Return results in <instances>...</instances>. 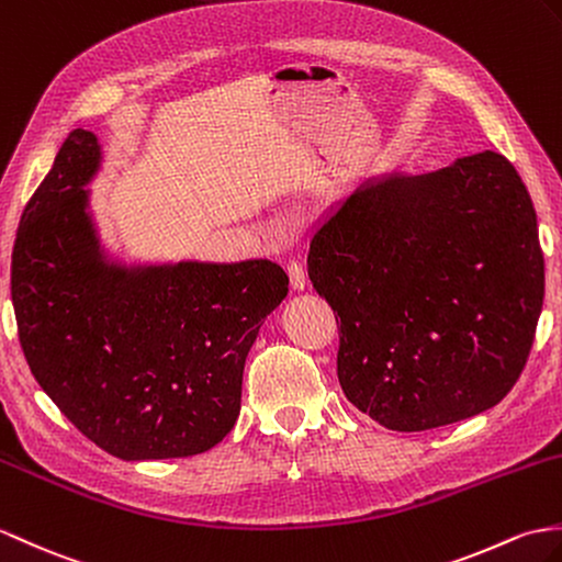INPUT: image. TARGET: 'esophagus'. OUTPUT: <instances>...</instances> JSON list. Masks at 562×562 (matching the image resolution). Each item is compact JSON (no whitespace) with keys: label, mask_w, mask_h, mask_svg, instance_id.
I'll list each match as a JSON object with an SVG mask.
<instances>
[{"label":"esophagus","mask_w":562,"mask_h":562,"mask_svg":"<svg viewBox=\"0 0 562 562\" xmlns=\"http://www.w3.org/2000/svg\"><path fill=\"white\" fill-rule=\"evenodd\" d=\"M286 276H290L292 290H296V292L304 290V286H306V276H304L302 263H296V260H290V263H286Z\"/></svg>","instance_id":"34e87169"}]
</instances>
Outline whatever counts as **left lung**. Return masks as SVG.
Instances as JSON below:
<instances>
[{
	"mask_svg": "<svg viewBox=\"0 0 562 562\" xmlns=\"http://www.w3.org/2000/svg\"><path fill=\"white\" fill-rule=\"evenodd\" d=\"M306 263L340 316L345 395L385 428L469 419L525 369L543 254L527 187L501 153L367 181L323 215Z\"/></svg>",
	"mask_w": 562,
	"mask_h": 562,
	"instance_id": "obj_1",
	"label": "left lung"
}]
</instances>
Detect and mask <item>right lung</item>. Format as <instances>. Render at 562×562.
Returning a JSON list of instances; mask_svg holds the SVG:
<instances>
[{
  "mask_svg": "<svg viewBox=\"0 0 562 562\" xmlns=\"http://www.w3.org/2000/svg\"><path fill=\"white\" fill-rule=\"evenodd\" d=\"M93 132L76 128L25 205L11 302L31 373L114 458L211 450L241 409L244 363L290 278L266 258L140 260L102 241Z\"/></svg>",
  "mask_w": 562,
  "mask_h": 562,
  "instance_id": "add662e5",
  "label": "right lung"
}]
</instances>
